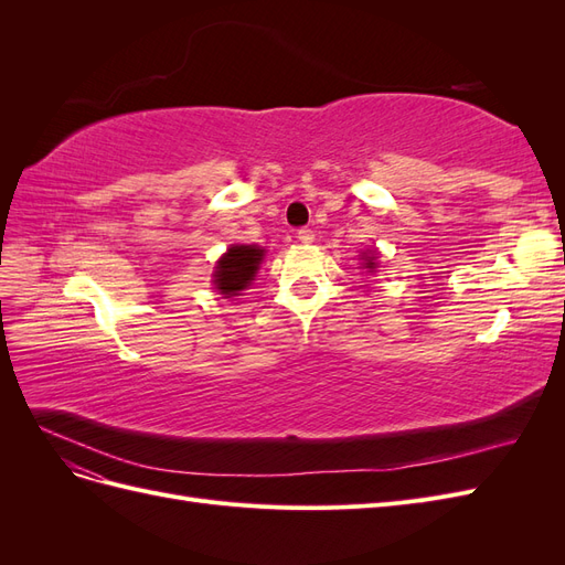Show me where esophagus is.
Instances as JSON below:
<instances>
[{
  "label": "esophagus",
  "instance_id": "obj_1",
  "mask_svg": "<svg viewBox=\"0 0 565 565\" xmlns=\"http://www.w3.org/2000/svg\"><path fill=\"white\" fill-rule=\"evenodd\" d=\"M297 237H299V243H303V245H311V243L316 241V235H313L311 228H301V231L297 233Z\"/></svg>",
  "mask_w": 565,
  "mask_h": 565
}]
</instances>
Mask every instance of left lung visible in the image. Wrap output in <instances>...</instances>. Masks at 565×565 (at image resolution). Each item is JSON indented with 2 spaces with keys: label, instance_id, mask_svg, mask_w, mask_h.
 Returning <instances> with one entry per match:
<instances>
[{
  "label": "left lung",
  "instance_id": "8db88e82",
  "mask_svg": "<svg viewBox=\"0 0 565 565\" xmlns=\"http://www.w3.org/2000/svg\"><path fill=\"white\" fill-rule=\"evenodd\" d=\"M363 259H365V268H370V270H374V268H377V264H374V256L372 254H367V252H363Z\"/></svg>",
  "mask_w": 565,
  "mask_h": 565
}]
</instances>
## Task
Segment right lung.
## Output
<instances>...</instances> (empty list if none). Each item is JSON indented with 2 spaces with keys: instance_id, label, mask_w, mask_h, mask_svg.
<instances>
[{
  "instance_id": "obj_1",
  "label": "right lung",
  "mask_w": 565,
  "mask_h": 565,
  "mask_svg": "<svg viewBox=\"0 0 565 565\" xmlns=\"http://www.w3.org/2000/svg\"><path fill=\"white\" fill-rule=\"evenodd\" d=\"M264 262V249L256 245H231L228 252L216 262L214 287L224 297H237L254 280L259 264Z\"/></svg>"
}]
</instances>
